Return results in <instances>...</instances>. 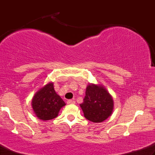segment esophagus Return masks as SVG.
Listing matches in <instances>:
<instances>
[{"label": "esophagus", "instance_id": "esophagus-1", "mask_svg": "<svg viewBox=\"0 0 155 155\" xmlns=\"http://www.w3.org/2000/svg\"><path fill=\"white\" fill-rule=\"evenodd\" d=\"M67 104H75L76 102H75V101H74V100H68Z\"/></svg>", "mask_w": 155, "mask_h": 155}]
</instances>
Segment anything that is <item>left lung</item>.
<instances>
[{
	"mask_svg": "<svg viewBox=\"0 0 155 155\" xmlns=\"http://www.w3.org/2000/svg\"><path fill=\"white\" fill-rule=\"evenodd\" d=\"M80 106L87 120L92 122H101L111 114L114 102L104 87L92 84L87 87L85 97Z\"/></svg>",
	"mask_w": 155,
	"mask_h": 155,
	"instance_id": "1",
	"label": "left lung"
}]
</instances>
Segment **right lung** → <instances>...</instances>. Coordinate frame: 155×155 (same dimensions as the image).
Masks as SVG:
<instances>
[{
  "mask_svg": "<svg viewBox=\"0 0 155 155\" xmlns=\"http://www.w3.org/2000/svg\"><path fill=\"white\" fill-rule=\"evenodd\" d=\"M65 105L54 91L53 83H49L35 94L32 101L33 111L40 120H50L58 115L60 109Z\"/></svg>",
  "mask_w": 155,
  "mask_h": 155,
  "instance_id": "add662e5",
  "label": "right lung"
}]
</instances>
